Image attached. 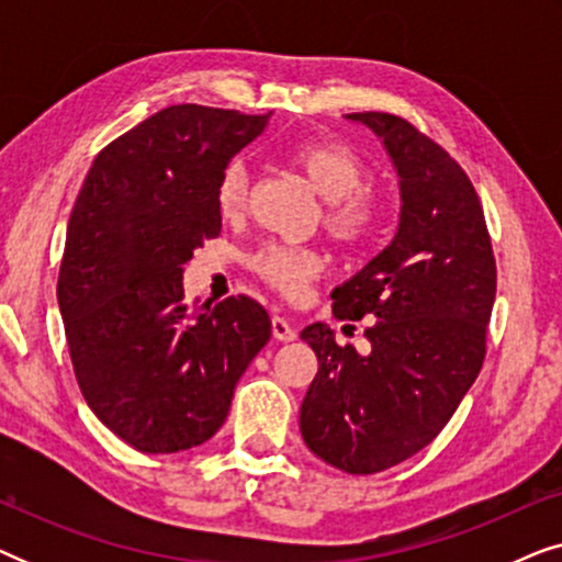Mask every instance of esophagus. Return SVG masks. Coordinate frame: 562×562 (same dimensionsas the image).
Segmentation results:
<instances>
[{"label":"esophagus","mask_w":562,"mask_h":562,"mask_svg":"<svg viewBox=\"0 0 562 562\" xmlns=\"http://www.w3.org/2000/svg\"><path fill=\"white\" fill-rule=\"evenodd\" d=\"M271 329H273V337H276V340H279V342L296 340V329L289 325V319L279 317V314H276V317L271 319Z\"/></svg>","instance_id":"1"}]
</instances>
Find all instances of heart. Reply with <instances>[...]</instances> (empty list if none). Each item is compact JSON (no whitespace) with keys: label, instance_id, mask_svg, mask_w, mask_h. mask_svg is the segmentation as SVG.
<instances>
[{"label":"heart","instance_id":"b5f03b06","mask_svg":"<svg viewBox=\"0 0 562 562\" xmlns=\"http://www.w3.org/2000/svg\"><path fill=\"white\" fill-rule=\"evenodd\" d=\"M289 164L306 183L325 199L327 233L340 243H360L373 233L381 220V199L366 189L368 168L350 148L333 140H304L286 153ZM214 204L225 220H235L248 204V173L243 164H229L214 187ZM266 283L286 296H299L310 281L322 273L325 260L312 248L294 245H266L250 260Z\"/></svg>","mask_w":562,"mask_h":562}]
</instances>
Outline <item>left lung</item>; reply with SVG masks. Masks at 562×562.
Segmentation results:
<instances>
[{
  "label": "left lung",
  "mask_w": 562,
  "mask_h": 562,
  "mask_svg": "<svg viewBox=\"0 0 562 562\" xmlns=\"http://www.w3.org/2000/svg\"><path fill=\"white\" fill-rule=\"evenodd\" d=\"M371 130L398 176V227L333 291L337 319L373 317L371 352L302 329L319 368L299 427L314 456L352 475L412 458L448 425L486 356L496 260L471 179L440 145L386 112L345 114Z\"/></svg>",
  "instance_id": "1"
}]
</instances>
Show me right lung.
Returning <instances> with one entry per match:
<instances>
[{
	"label": "right lung",
	"instance_id": "obj_1",
	"mask_svg": "<svg viewBox=\"0 0 562 562\" xmlns=\"http://www.w3.org/2000/svg\"><path fill=\"white\" fill-rule=\"evenodd\" d=\"M268 114L166 106L99 153L68 220L58 273L76 381L140 452H179L225 425L237 381L271 340L250 296L183 299V266L217 237L214 187Z\"/></svg>",
	"mask_w": 562,
	"mask_h": 562
}]
</instances>
